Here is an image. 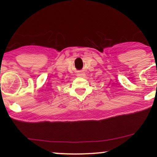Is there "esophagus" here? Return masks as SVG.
<instances>
[{
    "instance_id": "esophagus-1",
    "label": "esophagus",
    "mask_w": 157,
    "mask_h": 157,
    "mask_svg": "<svg viewBox=\"0 0 157 157\" xmlns=\"http://www.w3.org/2000/svg\"><path fill=\"white\" fill-rule=\"evenodd\" d=\"M84 75H86V74H85V72H84L83 71H79L77 73V77H83Z\"/></svg>"
}]
</instances>
